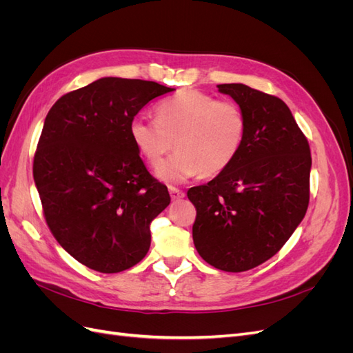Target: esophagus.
Masks as SVG:
<instances>
[{
  "label": "esophagus",
  "instance_id": "obj_1",
  "mask_svg": "<svg viewBox=\"0 0 353 353\" xmlns=\"http://www.w3.org/2000/svg\"><path fill=\"white\" fill-rule=\"evenodd\" d=\"M169 194H170V199H172L174 201L181 200V199H184V197H185V193H184L183 190H179V188L172 187V185L169 187Z\"/></svg>",
  "mask_w": 353,
  "mask_h": 353
}]
</instances>
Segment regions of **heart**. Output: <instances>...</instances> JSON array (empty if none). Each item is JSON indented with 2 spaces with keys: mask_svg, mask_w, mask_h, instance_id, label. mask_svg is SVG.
Segmentation results:
<instances>
[{
  "mask_svg": "<svg viewBox=\"0 0 353 353\" xmlns=\"http://www.w3.org/2000/svg\"><path fill=\"white\" fill-rule=\"evenodd\" d=\"M249 122L234 100H216L199 90H184L160 103L156 121L134 117L130 134L148 165H157L176 147V153L156 169L166 183H183L199 174L215 176L228 169L243 150Z\"/></svg>",
  "mask_w": 353,
  "mask_h": 353,
  "instance_id": "1",
  "label": "heart"
}]
</instances>
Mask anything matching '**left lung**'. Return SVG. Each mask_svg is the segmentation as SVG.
Masks as SVG:
<instances>
[{
  "label": "left lung",
  "instance_id": "1",
  "mask_svg": "<svg viewBox=\"0 0 353 353\" xmlns=\"http://www.w3.org/2000/svg\"><path fill=\"white\" fill-rule=\"evenodd\" d=\"M245 112L248 137L234 163L188 190L197 215L193 240L209 265L243 272L290 239L309 205L311 148L287 104L243 83H221Z\"/></svg>",
  "mask_w": 353,
  "mask_h": 353
}]
</instances>
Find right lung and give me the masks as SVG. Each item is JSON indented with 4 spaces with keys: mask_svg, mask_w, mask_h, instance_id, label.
<instances>
[{
    "mask_svg": "<svg viewBox=\"0 0 353 353\" xmlns=\"http://www.w3.org/2000/svg\"><path fill=\"white\" fill-rule=\"evenodd\" d=\"M174 91L153 81L101 78L50 109L34 156L47 225L74 259L103 274L132 268L150 249V222L170 197L150 175L130 125Z\"/></svg>",
    "mask_w": 353,
    "mask_h": 353,
    "instance_id": "1",
    "label": "right lung"
}]
</instances>
